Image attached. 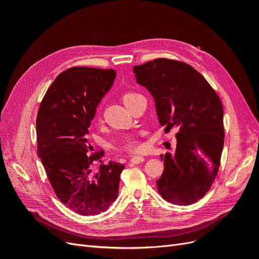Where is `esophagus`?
Masks as SVG:
<instances>
[{"label": "esophagus", "instance_id": "obj_1", "mask_svg": "<svg viewBox=\"0 0 259 259\" xmlns=\"http://www.w3.org/2000/svg\"><path fill=\"white\" fill-rule=\"evenodd\" d=\"M131 161H132V163H134V164H139V163H142V162L145 161V158H144V156L137 155V156H133Z\"/></svg>", "mask_w": 259, "mask_h": 259}]
</instances>
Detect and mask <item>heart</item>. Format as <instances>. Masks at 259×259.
<instances>
[{
  "label": "heart",
  "mask_w": 259,
  "mask_h": 259,
  "mask_svg": "<svg viewBox=\"0 0 259 259\" xmlns=\"http://www.w3.org/2000/svg\"><path fill=\"white\" fill-rule=\"evenodd\" d=\"M135 95H136V94H134V93H126L123 96V101L125 103V101H126L127 99L132 98L133 96H135ZM137 147H138L137 140L135 138H133V137L125 138L123 140V143H122V149H124V150H126V151H134V150H136Z\"/></svg>",
  "instance_id": "obj_1"
}]
</instances>
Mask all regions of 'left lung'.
Masks as SVG:
<instances>
[{"instance_id": "8db88e82", "label": "left lung", "mask_w": 259, "mask_h": 259, "mask_svg": "<svg viewBox=\"0 0 259 259\" xmlns=\"http://www.w3.org/2000/svg\"><path fill=\"white\" fill-rule=\"evenodd\" d=\"M133 73L152 95L165 132L178 128L174 151L160 155L164 170L156 180L158 191L173 204H192L209 190L221 163L222 101L204 76L182 61L158 58L135 66Z\"/></svg>"}]
</instances>
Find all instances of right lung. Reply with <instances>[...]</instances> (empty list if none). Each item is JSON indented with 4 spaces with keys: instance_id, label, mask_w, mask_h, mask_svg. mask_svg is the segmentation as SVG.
Returning <instances> with one entry per match:
<instances>
[{
    "instance_id": "obj_1",
    "label": "right lung",
    "mask_w": 259,
    "mask_h": 259,
    "mask_svg": "<svg viewBox=\"0 0 259 259\" xmlns=\"http://www.w3.org/2000/svg\"><path fill=\"white\" fill-rule=\"evenodd\" d=\"M112 69L73 67L61 72L50 86L36 117L37 156L57 198L81 215L107 210L119 193L124 164L101 162L92 153L88 135L101 99L110 91Z\"/></svg>"
}]
</instances>
